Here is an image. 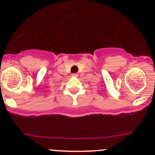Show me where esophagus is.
Segmentation results:
<instances>
[{
	"label": "esophagus",
	"instance_id": "1",
	"mask_svg": "<svg viewBox=\"0 0 155 155\" xmlns=\"http://www.w3.org/2000/svg\"><path fill=\"white\" fill-rule=\"evenodd\" d=\"M71 75H72V76H74V77H77L78 76V74H75V73H74V74H72Z\"/></svg>",
	"mask_w": 155,
	"mask_h": 155
}]
</instances>
